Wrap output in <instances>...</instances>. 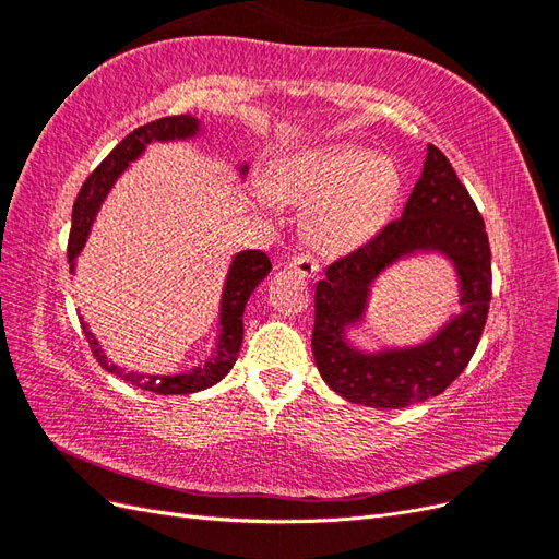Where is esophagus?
<instances>
[{
	"label": "esophagus",
	"mask_w": 559,
	"mask_h": 559,
	"mask_svg": "<svg viewBox=\"0 0 559 559\" xmlns=\"http://www.w3.org/2000/svg\"><path fill=\"white\" fill-rule=\"evenodd\" d=\"M289 267L296 270V273L302 275V277H312V275L319 273V263L310 257V253H300V257L292 259Z\"/></svg>",
	"instance_id": "1"
}]
</instances>
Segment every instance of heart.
Here are the masks:
<instances>
[{
	"label": "heart",
	"mask_w": 559,
	"mask_h": 559,
	"mask_svg": "<svg viewBox=\"0 0 559 559\" xmlns=\"http://www.w3.org/2000/svg\"><path fill=\"white\" fill-rule=\"evenodd\" d=\"M273 193L286 202L310 205L306 230L312 245L349 251L382 228L399 193L394 163L359 144H329L300 151L275 173ZM265 207L275 198L261 193Z\"/></svg>",
	"instance_id": "heart-1"
}]
</instances>
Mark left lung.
<instances>
[{"instance_id":"1","label":"left lung","mask_w":559,"mask_h":559,"mask_svg":"<svg viewBox=\"0 0 559 559\" xmlns=\"http://www.w3.org/2000/svg\"><path fill=\"white\" fill-rule=\"evenodd\" d=\"M417 252H441L461 280L463 312L429 342L413 348L364 353L346 329L362 320L369 286L394 262ZM492 298V257L485 222L450 160L427 146L425 170L403 214L368 245L337 259L314 289L312 354L321 378L349 403L405 408L427 401L460 378L476 352Z\"/></svg>"}]
</instances>
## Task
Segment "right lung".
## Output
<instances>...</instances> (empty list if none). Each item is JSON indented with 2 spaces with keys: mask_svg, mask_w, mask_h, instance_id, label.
I'll return each mask as SVG.
<instances>
[{
  "mask_svg": "<svg viewBox=\"0 0 559 559\" xmlns=\"http://www.w3.org/2000/svg\"><path fill=\"white\" fill-rule=\"evenodd\" d=\"M198 134H200L198 118L191 114H181V116H165V118H158V121H151L138 130H132L121 144H116L111 154L95 167L86 181H83L81 191L74 200L72 230H70V242H67V259H70L72 273H74V259L79 257L83 245H86V238L99 205H103L105 198L109 195L116 179L128 170V165L132 160H138L151 142H181V140H193ZM247 170H249L247 163H242L240 165L242 179ZM270 270H273L270 259L259 249H247V251L235 253L233 263L228 267L226 284H224L222 308H218V326H222V331H218L216 349L205 364L189 370V373H179V376L128 373L126 368L116 366L107 359V354L103 352V347H99L97 337L88 331V324L83 321V317H81V329L86 333L88 345L97 357L99 366L121 380L163 396L202 392V389L224 380L228 376V370L233 368L235 359H238L242 333H245V324H242L245 306L249 296L253 294V289L263 282V277L270 273Z\"/></svg>",
  "mask_w": 559,
  "mask_h": 559,
  "instance_id": "obj_1",
  "label": "right lung"
}]
</instances>
